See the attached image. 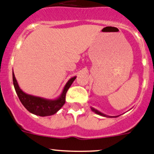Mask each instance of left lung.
Returning a JSON list of instances; mask_svg holds the SVG:
<instances>
[{"instance_id":"obj_1","label":"left lung","mask_w":154,"mask_h":154,"mask_svg":"<svg viewBox=\"0 0 154 154\" xmlns=\"http://www.w3.org/2000/svg\"><path fill=\"white\" fill-rule=\"evenodd\" d=\"M91 110H92L94 112H95V113H96L97 114H98V115H100V116H103V117H109V116H106V115L103 114V113H101V112L98 111L97 110H95V109H94V108H93V107H91Z\"/></svg>"}]
</instances>
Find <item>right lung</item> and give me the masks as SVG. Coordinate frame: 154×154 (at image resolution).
<instances>
[{"mask_svg": "<svg viewBox=\"0 0 154 154\" xmlns=\"http://www.w3.org/2000/svg\"><path fill=\"white\" fill-rule=\"evenodd\" d=\"M75 79L76 77H74L67 81L63 88V92L57 99L48 100L45 98L30 95V94H25L23 91H22L17 84V81L15 78L14 74L13 72L14 86L15 91H16L17 94L21 103L29 112L37 115V116H41V117L51 116V115L56 113L60 110L65 103L67 91H68L72 83L74 82Z\"/></svg>", "mask_w": 154, "mask_h": 154, "instance_id": "right-lung-1", "label": "right lung"}]
</instances>
